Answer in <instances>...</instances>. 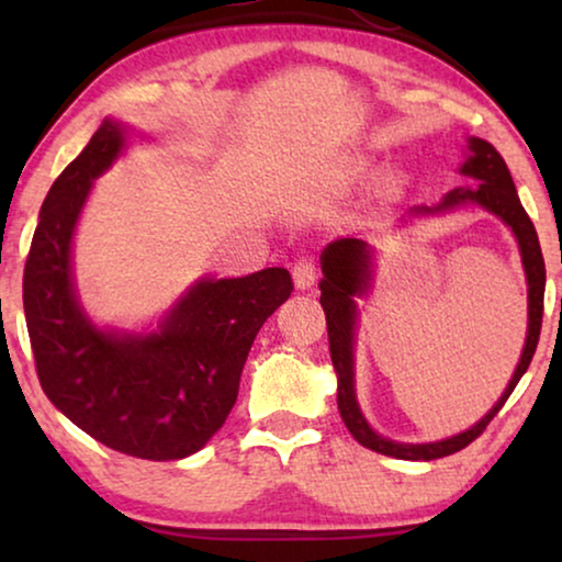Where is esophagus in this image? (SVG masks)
Returning <instances> with one entry per match:
<instances>
[{"label":"esophagus","mask_w":562,"mask_h":562,"mask_svg":"<svg viewBox=\"0 0 562 562\" xmlns=\"http://www.w3.org/2000/svg\"><path fill=\"white\" fill-rule=\"evenodd\" d=\"M291 276H294V286L299 291L312 289L314 281H317V271H314L312 260H306V258H299L296 260L294 268H291Z\"/></svg>","instance_id":"esophagus-1"}]
</instances>
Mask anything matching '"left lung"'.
Instances as JSON below:
<instances>
[{
	"label": "left lung",
	"mask_w": 562,
	"mask_h": 562,
	"mask_svg": "<svg viewBox=\"0 0 562 562\" xmlns=\"http://www.w3.org/2000/svg\"><path fill=\"white\" fill-rule=\"evenodd\" d=\"M468 156L465 164L460 166V176L479 181L475 187H458L442 196V202L432 206L419 204L412 206L406 220L414 217H429V214H445L458 210L465 204H479L483 210L496 214L506 227L517 237L521 266H525L527 276V340L521 348V358L514 371L509 386L498 396V402L468 427L465 432H458L452 437L437 442H396L375 432L368 425V419L360 412L358 396H356V329H358V304L360 299L371 286L373 273V248L360 237H340V240L329 243L322 250V281H319V304L327 317V335H329V358H333L335 373H337V409L345 427L350 435L368 450L381 452V456L398 458V460H437L452 452L463 450L479 437L491 419L496 417L506 398L512 396L514 386H517L521 375L527 373L532 356L537 350V340H540L542 327V302H544V260L540 250V240H537V229L532 220L527 217L525 206H521L517 196V187H514L509 168H506L504 158L498 156L494 145L481 140V137H468Z\"/></svg>",
	"instance_id": "1"
}]
</instances>
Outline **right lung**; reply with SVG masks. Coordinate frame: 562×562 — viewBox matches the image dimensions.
I'll return each instance as SVG.
<instances>
[{
	"label": "right lung",
	"instance_id": "obj_1",
	"mask_svg": "<svg viewBox=\"0 0 562 562\" xmlns=\"http://www.w3.org/2000/svg\"><path fill=\"white\" fill-rule=\"evenodd\" d=\"M127 125L106 117L41 206L22 304L45 396L106 448L143 460L202 450L235 406L263 322L294 291L286 268L199 279L156 329L99 327L74 283V233L94 181L122 156Z\"/></svg>",
	"mask_w": 562,
	"mask_h": 562
}]
</instances>
